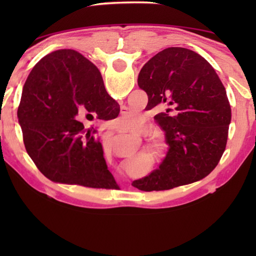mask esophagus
Listing matches in <instances>:
<instances>
[{
  "label": "esophagus",
  "mask_w": 256,
  "mask_h": 256,
  "mask_svg": "<svg viewBox=\"0 0 256 256\" xmlns=\"http://www.w3.org/2000/svg\"><path fill=\"white\" fill-rule=\"evenodd\" d=\"M113 129H114V128H113Z\"/></svg>",
  "instance_id": "1"
}]
</instances>
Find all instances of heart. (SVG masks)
Returning a JSON list of instances; mask_svg holds the SVG:
<instances>
[{"instance_id":"1","label":"heart","mask_w":256,"mask_h":256,"mask_svg":"<svg viewBox=\"0 0 256 256\" xmlns=\"http://www.w3.org/2000/svg\"><path fill=\"white\" fill-rule=\"evenodd\" d=\"M136 127H138V118L128 116L122 120V128L126 129V130H132V129H135Z\"/></svg>"}]
</instances>
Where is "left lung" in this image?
Instances as JSON below:
<instances>
[{
  "label": "left lung",
  "mask_w": 256,
  "mask_h": 256,
  "mask_svg": "<svg viewBox=\"0 0 256 256\" xmlns=\"http://www.w3.org/2000/svg\"><path fill=\"white\" fill-rule=\"evenodd\" d=\"M138 84L148 110H162L154 118L169 148L158 169L132 185L170 190L208 176L225 152L230 122L225 87L211 64L188 48H168L146 62Z\"/></svg>",
  "instance_id": "obj_1"
}]
</instances>
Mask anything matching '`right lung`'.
<instances>
[{
	"label": "right lung",
	"instance_id": "obj_1",
	"mask_svg": "<svg viewBox=\"0 0 256 256\" xmlns=\"http://www.w3.org/2000/svg\"><path fill=\"white\" fill-rule=\"evenodd\" d=\"M84 113L115 118L120 106L106 92L96 66L74 50L51 52L24 84L17 116L26 152L48 180L116 188L102 144L76 120Z\"/></svg>",
	"mask_w": 256,
	"mask_h": 256
}]
</instances>
